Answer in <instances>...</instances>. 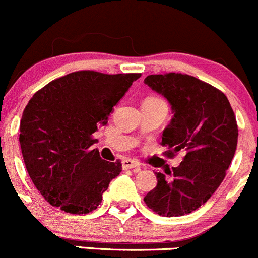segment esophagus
Returning <instances> with one entry per match:
<instances>
[{
	"label": "esophagus",
	"instance_id": "34e87169",
	"mask_svg": "<svg viewBox=\"0 0 258 258\" xmlns=\"http://www.w3.org/2000/svg\"><path fill=\"white\" fill-rule=\"evenodd\" d=\"M121 164H123L124 169H133V168L140 167L139 163H138L137 160H133V159H123Z\"/></svg>",
	"mask_w": 258,
	"mask_h": 258
}]
</instances>
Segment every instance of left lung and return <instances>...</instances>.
<instances>
[{
	"instance_id": "left-lung-1",
	"label": "left lung",
	"mask_w": 258,
	"mask_h": 258,
	"mask_svg": "<svg viewBox=\"0 0 258 258\" xmlns=\"http://www.w3.org/2000/svg\"><path fill=\"white\" fill-rule=\"evenodd\" d=\"M144 83L167 99L174 114L163 132L165 153H184L172 172H155L157 187L144 202L159 216L188 215L205 205L226 177L238 139L236 116L222 91L195 76L149 75Z\"/></svg>"
}]
</instances>
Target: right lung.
<instances>
[{
	"instance_id": "add662e5",
	"label": "right lung",
	"mask_w": 258,
	"mask_h": 258,
	"mask_svg": "<svg viewBox=\"0 0 258 258\" xmlns=\"http://www.w3.org/2000/svg\"><path fill=\"white\" fill-rule=\"evenodd\" d=\"M140 74L84 70L58 78L34 94L20 123V144L30 178L53 207L84 215L96 210L111 179L121 172L108 162L94 133Z\"/></svg>"
}]
</instances>
